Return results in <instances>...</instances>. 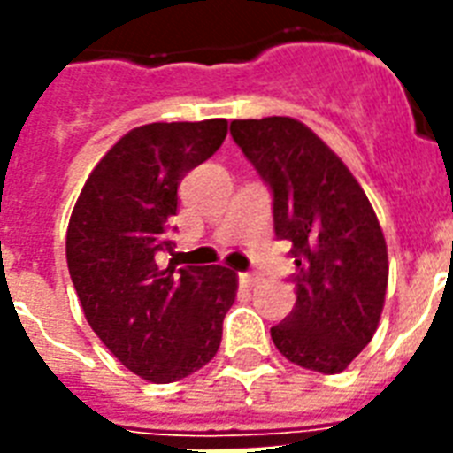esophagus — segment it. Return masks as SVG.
Returning <instances> with one entry per match:
<instances>
[{
    "label": "esophagus",
    "mask_w": 453,
    "mask_h": 453,
    "mask_svg": "<svg viewBox=\"0 0 453 453\" xmlns=\"http://www.w3.org/2000/svg\"><path fill=\"white\" fill-rule=\"evenodd\" d=\"M240 282L244 287H254L256 282H261V277L256 275V273H240Z\"/></svg>",
    "instance_id": "34e87169"
}]
</instances>
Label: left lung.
<instances>
[{"label":"left lung","instance_id":"obj_1","mask_svg":"<svg viewBox=\"0 0 453 453\" xmlns=\"http://www.w3.org/2000/svg\"><path fill=\"white\" fill-rule=\"evenodd\" d=\"M230 134L273 192L277 240L291 242L296 263V305L270 336L294 365L343 372L383 312L388 249L379 219L348 166L298 119H234Z\"/></svg>","mask_w":453,"mask_h":453}]
</instances>
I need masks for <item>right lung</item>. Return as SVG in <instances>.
<instances>
[{
    "instance_id": "1",
    "label": "right lung",
    "mask_w": 453,
    "mask_h": 453,
    "mask_svg": "<svg viewBox=\"0 0 453 453\" xmlns=\"http://www.w3.org/2000/svg\"><path fill=\"white\" fill-rule=\"evenodd\" d=\"M226 119L155 122L122 136L96 164L70 216L67 270L96 336L129 372L173 383L211 362L237 273L157 265L171 249L178 185L226 141Z\"/></svg>"
}]
</instances>
